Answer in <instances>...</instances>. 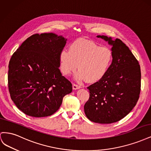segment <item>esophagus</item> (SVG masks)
<instances>
[{
	"instance_id": "34e87169",
	"label": "esophagus",
	"mask_w": 151,
	"mask_h": 151,
	"mask_svg": "<svg viewBox=\"0 0 151 151\" xmlns=\"http://www.w3.org/2000/svg\"><path fill=\"white\" fill-rule=\"evenodd\" d=\"M72 88H73V89L74 90H76V89H81L82 87L81 86H79V85H77L76 84H74L72 86Z\"/></svg>"
}]
</instances>
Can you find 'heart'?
Here are the masks:
<instances>
[{"label": "heart", "mask_w": 151, "mask_h": 151, "mask_svg": "<svg viewBox=\"0 0 151 151\" xmlns=\"http://www.w3.org/2000/svg\"><path fill=\"white\" fill-rule=\"evenodd\" d=\"M113 59L111 50L106 47H99L93 41L78 39L70 45L68 51L63 50L60 60V70L65 76L79 71L76 78L86 79L89 83L99 81L106 74Z\"/></svg>", "instance_id": "obj_1"}]
</instances>
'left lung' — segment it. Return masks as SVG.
Masks as SVG:
<instances>
[{"mask_svg": "<svg viewBox=\"0 0 151 151\" xmlns=\"http://www.w3.org/2000/svg\"><path fill=\"white\" fill-rule=\"evenodd\" d=\"M96 37L111 47L113 60L103 78L88 87L89 99L84 109L89 120L108 124L122 119L136 105L140 92V67L121 40L104 35Z\"/></svg>", "mask_w": 151, "mask_h": 151, "instance_id": "obj_1", "label": "left lung"}]
</instances>
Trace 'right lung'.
<instances>
[{
  "instance_id": "right-lung-1",
  "label": "right lung",
  "mask_w": 151,
  "mask_h": 151,
  "mask_svg": "<svg viewBox=\"0 0 151 151\" xmlns=\"http://www.w3.org/2000/svg\"><path fill=\"white\" fill-rule=\"evenodd\" d=\"M67 40L53 33L35 34L12 55L9 64V91L16 106L26 115H53L63 98L72 91L71 83L59 70V56Z\"/></svg>"
}]
</instances>
